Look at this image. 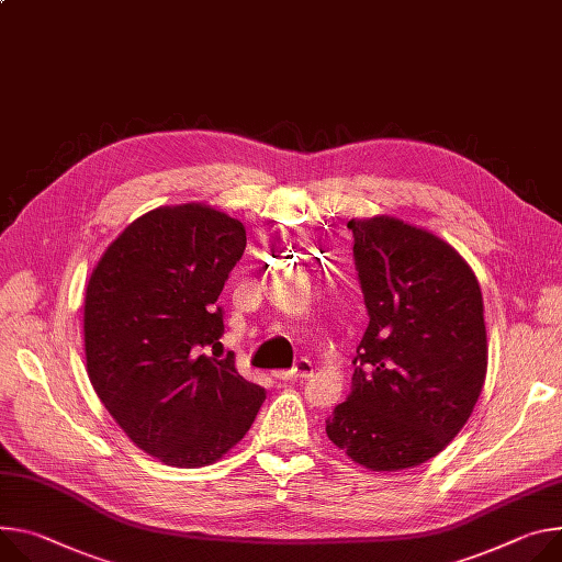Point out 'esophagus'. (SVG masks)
Masks as SVG:
<instances>
[{
	"label": "esophagus",
	"mask_w": 562,
	"mask_h": 562,
	"mask_svg": "<svg viewBox=\"0 0 562 562\" xmlns=\"http://www.w3.org/2000/svg\"><path fill=\"white\" fill-rule=\"evenodd\" d=\"M312 372H314L312 363H310L307 359H302V361L295 363L293 370H289V372H276V379H280V381H304V379L312 376Z\"/></svg>",
	"instance_id": "34e87169"
}]
</instances>
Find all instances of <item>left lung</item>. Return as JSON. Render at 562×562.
I'll use <instances>...</instances> for the list:
<instances>
[{"label":"left lung","instance_id":"1","mask_svg":"<svg viewBox=\"0 0 562 562\" xmlns=\"http://www.w3.org/2000/svg\"><path fill=\"white\" fill-rule=\"evenodd\" d=\"M370 325L327 437L372 471L415 469L464 428L486 379L484 302L450 244L394 217L351 220Z\"/></svg>","mask_w":562,"mask_h":562}]
</instances>
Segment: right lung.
<instances>
[{
  "instance_id": "obj_1",
  "label": "right lung",
  "mask_w": 562,
  "mask_h": 562,
  "mask_svg": "<svg viewBox=\"0 0 562 562\" xmlns=\"http://www.w3.org/2000/svg\"><path fill=\"white\" fill-rule=\"evenodd\" d=\"M244 248L246 231L226 213L164 206L132 222L89 278V381L125 435L168 467L217 462L267 398L233 353H203L224 334L215 302Z\"/></svg>"
}]
</instances>
